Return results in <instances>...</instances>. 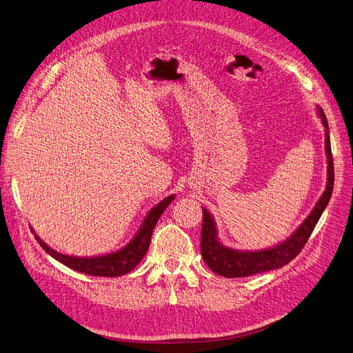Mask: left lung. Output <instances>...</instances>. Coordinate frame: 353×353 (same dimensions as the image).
Here are the masks:
<instances>
[{
    "label": "left lung",
    "mask_w": 353,
    "mask_h": 353,
    "mask_svg": "<svg viewBox=\"0 0 353 353\" xmlns=\"http://www.w3.org/2000/svg\"><path fill=\"white\" fill-rule=\"evenodd\" d=\"M317 115L325 127V151L327 159V177H326V188L323 194L319 197L317 203L309 213L296 231L285 238L283 242H279L272 247L263 250H235L226 247L219 239L216 222H214L212 213L203 208V225H202V235H201V251L203 261L208 267L218 275L226 279L235 277H250V275L277 270L288 264L291 259H294L303 247L310 238L316 223L319 222L321 213L326 209L334 183V172H333V157L330 148L329 139V125L323 110L317 106Z\"/></svg>",
    "instance_id": "8db88e82"
}]
</instances>
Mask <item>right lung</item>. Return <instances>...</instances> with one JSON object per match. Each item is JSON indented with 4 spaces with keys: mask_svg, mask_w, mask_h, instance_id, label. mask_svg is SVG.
Wrapping results in <instances>:
<instances>
[{
    "mask_svg": "<svg viewBox=\"0 0 353 353\" xmlns=\"http://www.w3.org/2000/svg\"><path fill=\"white\" fill-rule=\"evenodd\" d=\"M174 201V194H170L164 197L161 202H159L154 208H151L147 213V216L141 222L139 231L135 232L132 239L122 247L118 251L102 254V255H92V256H76V255H68L63 252H57L52 247H49L32 228V232L34 234V238L40 243V247L48 252L50 256H53L56 261L62 263L63 265L79 271L88 275H97V277H119L135 268L144 255L148 251L152 229H154L157 221L160 219L161 213L165 210V208Z\"/></svg>",
    "mask_w": 353,
    "mask_h": 353,
    "instance_id": "add662e5",
    "label": "right lung"
}]
</instances>
